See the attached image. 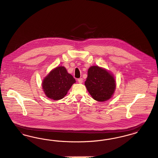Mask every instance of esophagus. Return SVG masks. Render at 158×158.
<instances>
[{
  "mask_svg": "<svg viewBox=\"0 0 158 158\" xmlns=\"http://www.w3.org/2000/svg\"><path fill=\"white\" fill-rule=\"evenodd\" d=\"M78 82L80 83V84H81V83H83V78H78Z\"/></svg>",
  "mask_w": 158,
  "mask_h": 158,
  "instance_id": "esophagus-1",
  "label": "esophagus"
}]
</instances>
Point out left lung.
Here are the masks:
<instances>
[{
    "label": "left lung",
    "instance_id": "obj_1",
    "mask_svg": "<svg viewBox=\"0 0 158 158\" xmlns=\"http://www.w3.org/2000/svg\"><path fill=\"white\" fill-rule=\"evenodd\" d=\"M84 84L92 98L99 102L109 100L116 90L114 75L98 66H92L89 68Z\"/></svg>",
    "mask_w": 158,
    "mask_h": 158
}]
</instances>
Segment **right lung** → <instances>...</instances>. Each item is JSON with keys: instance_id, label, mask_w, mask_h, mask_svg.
I'll return each instance as SVG.
<instances>
[{"instance_id": "obj_1", "label": "right lung", "mask_w": 158, "mask_h": 158, "mask_svg": "<svg viewBox=\"0 0 158 158\" xmlns=\"http://www.w3.org/2000/svg\"><path fill=\"white\" fill-rule=\"evenodd\" d=\"M76 82L72 75L69 74L65 67L60 66L52 69L43 79V91L48 98L54 101L63 98Z\"/></svg>"}]
</instances>
